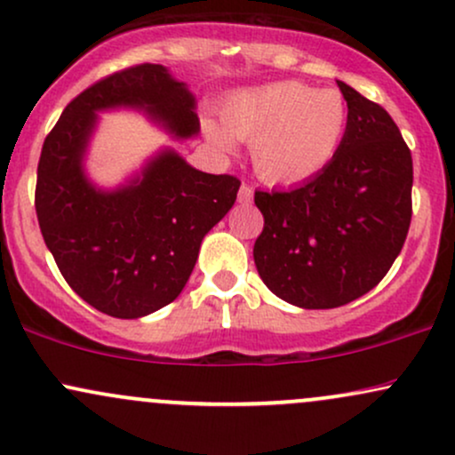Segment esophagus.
Masks as SVG:
<instances>
[{"mask_svg":"<svg viewBox=\"0 0 455 455\" xmlns=\"http://www.w3.org/2000/svg\"><path fill=\"white\" fill-rule=\"evenodd\" d=\"M252 196H254V190H252V186H248V184H242V188H239V195H237L239 203H250V201H252Z\"/></svg>","mask_w":455,"mask_h":455,"instance_id":"34e87169","label":"esophagus"}]
</instances>
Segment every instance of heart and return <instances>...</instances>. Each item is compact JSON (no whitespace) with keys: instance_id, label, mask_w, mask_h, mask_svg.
<instances>
[{"instance_id":"b5f03b06","label":"heart","mask_w":455,"mask_h":455,"mask_svg":"<svg viewBox=\"0 0 455 455\" xmlns=\"http://www.w3.org/2000/svg\"><path fill=\"white\" fill-rule=\"evenodd\" d=\"M224 126L205 122L213 148L233 151V137L252 145V164L267 184H304L331 164L348 128L340 92L280 81L235 93L222 108Z\"/></svg>"}]
</instances>
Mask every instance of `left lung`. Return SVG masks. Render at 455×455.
Masks as SVG:
<instances>
[{"label":"left lung","mask_w":455,"mask_h":455,"mask_svg":"<svg viewBox=\"0 0 455 455\" xmlns=\"http://www.w3.org/2000/svg\"><path fill=\"white\" fill-rule=\"evenodd\" d=\"M348 107L342 148L293 190L254 192L263 233L254 263L271 293L327 310L368 293L404 245L412 216V158L391 115L338 81Z\"/></svg>","instance_id":"obj_1"}]
</instances>
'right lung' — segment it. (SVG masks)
I'll return each mask as SVG.
<instances>
[{"label":"right lung","mask_w":455,"mask_h":455,"mask_svg":"<svg viewBox=\"0 0 455 455\" xmlns=\"http://www.w3.org/2000/svg\"><path fill=\"white\" fill-rule=\"evenodd\" d=\"M145 107L177 137L198 132L195 98L158 64L124 68L81 92L46 134L36 216L70 289L115 318H139L175 299L207 231L231 210L242 181L192 169L164 151L143 180L96 190L81 169L96 111Z\"/></svg>","instance_id":"obj_1"}]
</instances>
